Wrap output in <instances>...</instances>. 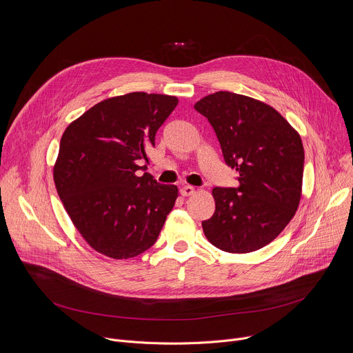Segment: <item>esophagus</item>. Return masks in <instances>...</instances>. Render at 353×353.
<instances>
[{"instance_id": "esophagus-1", "label": "esophagus", "mask_w": 353, "mask_h": 353, "mask_svg": "<svg viewBox=\"0 0 353 353\" xmlns=\"http://www.w3.org/2000/svg\"><path fill=\"white\" fill-rule=\"evenodd\" d=\"M195 187H192V185H184L183 188H181V195L183 196H190V195H194L195 194Z\"/></svg>"}]
</instances>
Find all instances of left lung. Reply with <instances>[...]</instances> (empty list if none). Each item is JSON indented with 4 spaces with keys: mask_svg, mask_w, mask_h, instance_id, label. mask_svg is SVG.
I'll return each instance as SVG.
<instances>
[{
    "mask_svg": "<svg viewBox=\"0 0 353 353\" xmlns=\"http://www.w3.org/2000/svg\"><path fill=\"white\" fill-rule=\"evenodd\" d=\"M194 109L219 139L237 188L215 187V212L203 222L211 244L245 254L270 244L294 216L303 185L305 149L299 132L272 106L250 96L215 92Z\"/></svg>",
    "mask_w": 353,
    "mask_h": 353,
    "instance_id": "1",
    "label": "left lung"
}]
</instances>
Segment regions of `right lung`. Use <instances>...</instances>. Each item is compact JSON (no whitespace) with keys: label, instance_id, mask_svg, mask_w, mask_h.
<instances>
[{"label":"right lung","instance_id":"1","mask_svg":"<svg viewBox=\"0 0 353 353\" xmlns=\"http://www.w3.org/2000/svg\"><path fill=\"white\" fill-rule=\"evenodd\" d=\"M169 94L131 92L102 100L64 131L53 179L83 240L114 260L137 257L157 241L179 196L146 166L155 134L176 109Z\"/></svg>","mask_w":353,"mask_h":353}]
</instances>
